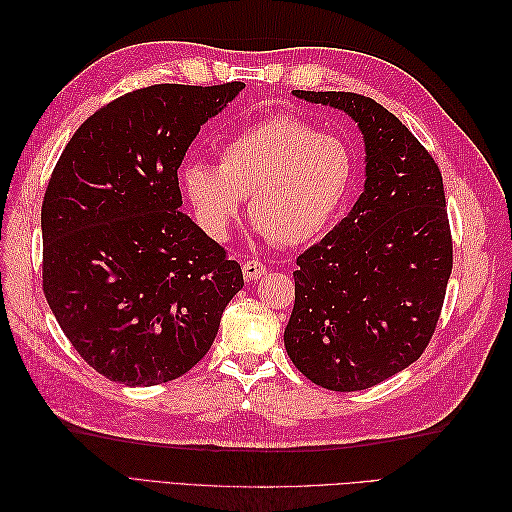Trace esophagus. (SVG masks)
Listing matches in <instances>:
<instances>
[{
  "instance_id": "34e87169",
  "label": "esophagus",
  "mask_w": 512,
  "mask_h": 512,
  "mask_svg": "<svg viewBox=\"0 0 512 512\" xmlns=\"http://www.w3.org/2000/svg\"><path fill=\"white\" fill-rule=\"evenodd\" d=\"M265 273H267V267L262 265L260 260H247L245 265H243V275H245L247 282H256Z\"/></svg>"
}]
</instances>
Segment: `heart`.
I'll return each instance as SVG.
<instances>
[{
    "label": "heart",
    "mask_w": 512,
    "mask_h": 512,
    "mask_svg": "<svg viewBox=\"0 0 512 512\" xmlns=\"http://www.w3.org/2000/svg\"><path fill=\"white\" fill-rule=\"evenodd\" d=\"M356 162L344 138L318 134L290 115L262 119L230 136L220 166L192 162L181 188L209 237L224 239L250 198V218L282 247L312 243L348 203Z\"/></svg>",
    "instance_id": "heart-1"
}]
</instances>
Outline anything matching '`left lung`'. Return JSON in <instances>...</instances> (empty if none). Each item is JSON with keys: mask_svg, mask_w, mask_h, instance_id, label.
I'll return each instance as SVG.
<instances>
[{"mask_svg": "<svg viewBox=\"0 0 512 512\" xmlns=\"http://www.w3.org/2000/svg\"><path fill=\"white\" fill-rule=\"evenodd\" d=\"M342 108L365 138V190L327 237L297 258L284 331L290 361L329 391H363L429 346L453 271L442 173L382 104L352 91H303Z\"/></svg>", "mask_w": 512, "mask_h": 512, "instance_id": "1", "label": "left lung"}]
</instances>
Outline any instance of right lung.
<instances>
[{
    "label": "right lung",
    "instance_id": "add662e5",
    "mask_svg": "<svg viewBox=\"0 0 512 512\" xmlns=\"http://www.w3.org/2000/svg\"><path fill=\"white\" fill-rule=\"evenodd\" d=\"M241 81L151 85L87 117L42 200V290L64 335L98 374L153 386L209 352L237 260L181 211L177 168L200 126Z\"/></svg>",
    "mask_w": 512,
    "mask_h": 512
}]
</instances>
